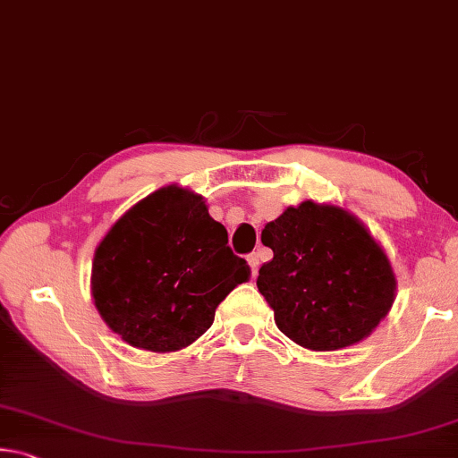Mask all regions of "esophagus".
<instances>
[{
	"label": "esophagus",
	"mask_w": 458,
	"mask_h": 458,
	"mask_svg": "<svg viewBox=\"0 0 458 458\" xmlns=\"http://www.w3.org/2000/svg\"><path fill=\"white\" fill-rule=\"evenodd\" d=\"M248 265H250V268H252V276H257L259 275V267H260V259H259V252H252V254H248Z\"/></svg>",
	"instance_id": "obj_1"
}]
</instances>
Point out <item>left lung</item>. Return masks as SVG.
Returning a JSON list of instances; mask_svg holds the SVG:
<instances>
[{
  "label": "left lung",
  "instance_id": "1",
  "mask_svg": "<svg viewBox=\"0 0 458 458\" xmlns=\"http://www.w3.org/2000/svg\"><path fill=\"white\" fill-rule=\"evenodd\" d=\"M275 257L257 286L294 344L333 352L358 344L394 303L390 260L361 224L335 206L303 201L262 230Z\"/></svg>",
  "mask_w": 458,
  "mask_h": 458
}]
</instances>
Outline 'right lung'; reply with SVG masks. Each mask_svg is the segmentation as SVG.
Here are the masks:
<instances>
[{
    "mask_svg": "<svg viewBox=\"0 0 458 458\" xmlns=\"http://www.w3.org/2000/svg\"><path fill=\"white\" fill-rule=\"evenodd\" d=\"M248 276L204 199L169 185L131 208L98 244L92 299L127 344L175 352L210 329L216 307Z\"/></svg>",
    "mask_w": 458,
    "mask_h": 458,
    "instance_id": "add662e5",
    "label": "right lung"
}]
</instances>
